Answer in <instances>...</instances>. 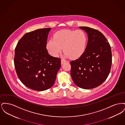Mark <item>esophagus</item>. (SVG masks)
<instances>
[{
    "label": "esophagus",
    "mask_w": 125,
    "mask_h": 125,
    "mask_svg": "<svg viewBox=\"0 0 125 125\" xmlns=\"http://www.w3.org/2000/svg\"><path fill=\"white\" fill-rule=\"evenodd\" d=\"M66 62V60H63V59H62L61 60V64L62 65V64H63L64 63H65V62Z\"/></svg>",
    "instance_id": "obj_1"
}]
</instances>
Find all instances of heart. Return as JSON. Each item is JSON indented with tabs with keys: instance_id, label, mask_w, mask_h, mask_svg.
<instances>
[{
	"instance_id": "1",
	"label": "heart",
	"mask_w": 125,
	"mask_h": 125,
	"mask_svg": "<svg viewBox=\"0 0 125 125\" xmlns=\"http://www.w3.org/2000/svg\"><path fill=\"white\" fill-rule=\"evenodd\" d=\"M53 40L48 42L46 47L49 53L58 57L62 50L64 56L77 59L84 53L87 43V36L82 30H64L56 32Z\"/></svg>"
}]
</instances>
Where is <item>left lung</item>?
I'll return each mask as SVG.
<instances>
[{
    "label": "left lung",
    "mask_w": 125,
    "mask_h": 125,
    "mask_svg": "<svg viewBox=\"0 0 125 125\" xmlns=\"http://www.w3.org/2000/svg\"><path fill=\"white\" fill-rule=\"evenodd\" d=\"M80 28L88 34V43L83 55L71 61V75L78 87L93 89L103 83L109 75L112 63L111 48L98 30L87 27Z\"/></svg>",
    "instance_id": "8db88e82"
}]
</instances>
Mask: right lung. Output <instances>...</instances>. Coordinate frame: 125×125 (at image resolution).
Listing matches in <instances>:
<instances>
[{
  "label": "right lung",
  "instance_id": "add662e5",
  "mask_svg": "<svg viewBox=\"0 0 125 125\" xmlns=\"http://www.w3.org/2000/svg\"><path fill=\"white\" fill-rule=\"evenodd\" d=\"M51 28L25 34L15 49L14 64L19 79L26 87L36 91L51 88L61 66V60L50 55L46 49Z\"/></svg>",
  "mask_w": 125,
  "mask_h": 125
}]
</instances>
